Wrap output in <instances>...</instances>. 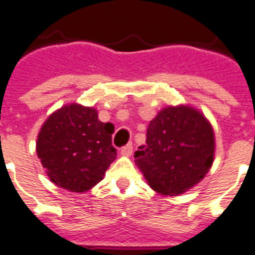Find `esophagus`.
I'll use <instances>...</instances> for the list:
<instances>
[{"label": "esophagus", "instance_id": "34e87169", "mask_svg": "<svg viewBox=\"0 0 255 255\" xmlns=\"http://www.w3.org/2000/svg\"><path fill=\"white\" fill-rule=\"evenodd\" d=\"M131 153H132V144H131V143L126 144V146H124L123 148H121V155H124V156H130Z\"/></svg>", "mask_w": 255, "mask_h": 255}]
</instances>
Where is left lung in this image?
I'll use <instances>...</instances> for the list:
<instances>
[{
  "mask_svg": "<svg viewBox=\"0 0 255 255\" xmlns=\"http://www.w3.org/2000/svg\"><path fill=\"white\" fill-rule=\"evenodd\" d=\"M215 156V134L205 115L190 105L167 107L147 128L135 164L150 188L180 195L201 182Z\"/></svg>",
  "mask_w": 255,
  "mask_h": 255,
  "instance_id": "1",
  "label": "left lung"
}]
</instances>
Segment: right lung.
Here are the masks:
<instances>
[{
  "label": "right lung",
  "mask_w": 255,
  "mask_h": 255,
  "mask_svg": "<svg viewBox=\"0 0 255 255\" xmlns=\"http://www.w3.org/2000/svg\"><path fill=\"white\" fill-rule=\"evenodd\" d=\"M115 126L102 123L92 107L66 104L45 120L36 153L49 180L62 189L85 193L104 178L117 157L112 146Z\"/></svg>",
  "instance_id": "right-lung-1"
}]
</instances>
